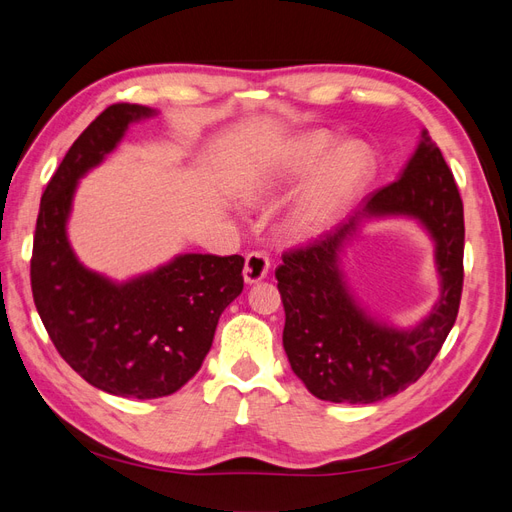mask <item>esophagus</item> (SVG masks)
Masks as SVG:
<instances>
[{"label":"esophagus","instance_id":"esophagus-1","mask_svg":"<svg viewBox=\"0 0 512 512\" xmlns=\"http://www.w3.org/2000/svg\"><path fill=\"white\" fill-rule=\"evenodd\" d=\"M269 256L265 252H250L245 256V267H243V277L247 284H258L260 280H265L269 273Z\"/></svg>","mask_w":512,"mask_h":512}]
</instances>
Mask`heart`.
I'll list each match as a JSON object with an SVG mask.
<instances>
[{
	"instance_id": "1",
	"label": "heart",
	"mask_w": 512,
	"mask_h": 512,
	"mask_svg": "<svg viewBox=\"0 0 512 512\" xmlns=\"http://www.w3.org/2000/svg\"><path fill=\"white\" fill-rule=\"evenodd\" d=\"M284 218L290 237H314L329 228L374 173V158L365 145L342 143L322 130L303 132L260 153L241 170L239 196L258 205L284 194L305 179Z\"/></svg>"
}]
</instances>
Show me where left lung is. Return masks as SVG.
Listing matches in <instances>:
<instances>
[{"label": "left lung", "instance_id": "obj_1", "mask_svg": "<svg viewBox=\"0 0 512 512\" xmlns=\"http://www.w3.org/2000/svg\"><path fill=\"white\" fill-rule=\"evenodd\" d=\"M408 217L437 245L441 297L410 330L371 317L341 269L343 247L371 219ZM463 203L427 130L399 179L369 194L348 220L282 256L277 288L286 324L284 350L307 391L333 404H374L406 391L451 333L463 286Z\"/></svg>", "mask_w": 512, "mask_h": 512}]
</instances>
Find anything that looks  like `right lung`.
<instances>
[{
    "mask_svg": "<svg viewBox=\"0 0 512 512\" xmlns=\"http://www.w3.org/2000/svg\"><path fill=\"white\" fill-rule=\"evenodd\" d=\"M143 104H113L89 123L40 200L32 254L38 314L64 361L96 389L156 399L194 378L224 309L243 290V258L179 254L128 282L87 269L68 239L79 179L102 164L130 123L156 117Z\"/></svg>",
    "mask_w": 512,
    "mask_h": 512,
    "instance_id": "1",
    "label": "right lung"
}]
</instances>
